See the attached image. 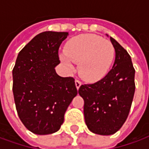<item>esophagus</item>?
I'll list each match as a JSON object with an SVG mask.
<instances>
[{
	"label": "esophagus",
	"mask_w": 149,
	"mask_h": 149,
	"mask_svg": "<svg viewBox=\"0 0 149 149\" xmlns=\"http://www.w3.org/2000/svg\"><path fill=\"white\" fill-rule=\"evenodd\" d=\"M75 85H76V88L77 89H79V88H80L81 85V82L80 81H78V80H76V81H75Z\"/></svg>",
	"instance_id": "obj_1"
}]
</instances>
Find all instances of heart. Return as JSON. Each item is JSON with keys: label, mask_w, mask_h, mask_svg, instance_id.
<instances>
[{"label": "heart", "mask_w": 149, "mask_h": 149, "mask_svg": "<svg viewBox=\"0 0 149 149\" xmlns=\"http://www.w3.org/2000/svg\"><path fill=\"white\" fill-rule=\"evenodd\" d=\"M114 56V49L109 40L93 34H82L69 39L60 53V61L69 72L75 71L73 63L79 64L81 77L96 82L107 75Z\"/></svg>", "instance_id": "obj_1"}]
</instances>
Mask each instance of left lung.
Returning a JSON list of instances; mask_svg holds the SVG:
<instances>
[{"instance_id":"left-lung-1","label":"left lung","mask_w":149,"mask_h":149,"mask_svg":"<svg viewBox=\"0 0 149 149\" xmlns=\"http://www.w3.org/2000/svg\"><path fill=\"white\" fill-rule=\"evenodd\" d=\"M110 38L115 50L111 70L99 81L82 85L78 90L85 102V124L90 132L102 136L113 135L123 125L136 89L131 56L115 39Z\"/></svg>"}]
</instances>
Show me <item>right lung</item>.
Masks as SVG:
<instances>
[{
  "mask_svg": "<svg viewBox=\"0 0 149 149\" xmlns=\"http://www.w3.org/2000/svg\"><path fill=\"white\" fill-rule=\"evenodd\" d=\"M68 32L45 31L18 53L13 69V93L17 114L36 135L58 132L77 90L72 77H62L56 67L58 50Z\"/></svg>",
  "mask_w": 149,
  "mask_h": 149,
  "instance_id": "add662e5",
  "label": "right lung"
}]
</instances>
